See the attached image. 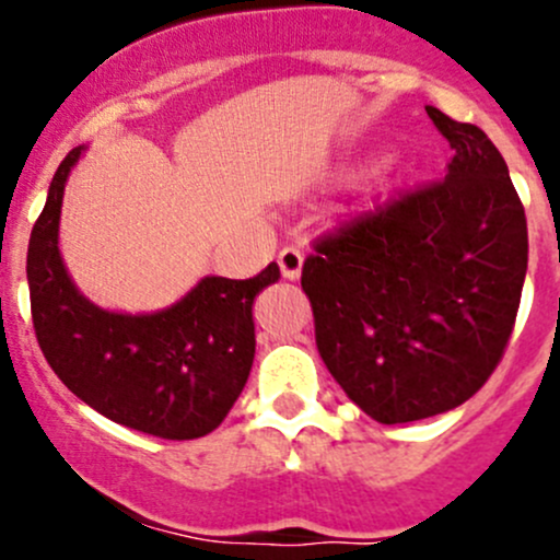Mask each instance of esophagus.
Instances as JSON below:
<instances>
[{
    "label": "esophagus",
    "instance_id": "esophagus-1",
    "mask_svg": "<svg viewBox=\"0 0 560 560\" xmlns=\"http://www.w3.org/2000/svg\"><path fill=\"white\" fill-rule=\"evenodd\" d=\"M279 268H281V276H284L287 281H295L298 276H301V268H303V252L295 246H284L279 252Z\"/></svg>",
    "mask_w": 560,
    "mask_h": 560
}]
</instances>
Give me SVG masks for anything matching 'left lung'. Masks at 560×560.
I'll list each match as a JSON object with an SVG mask.
<instances>
[{
    "instance_id": "obj_1",
    "label": "left lung",
    "mask_w": 560,
    "mask_h": 560,
    "mask_svg": "<svg viewBox=\"0 0 560 560\" xmlns=\"http://www.w3.org/2000/svg\"><path fill=\"white\" fill-rule=\"evenodd\" d=\"M425 110L453 149L444 180L322 238L301 276L327 371L382 425L444 415L488 382L528 268L504 156L474 124Z\"/></svg>"
}]
</instances>
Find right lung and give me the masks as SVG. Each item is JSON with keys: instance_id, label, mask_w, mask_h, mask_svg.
Listing matches in <instances>:
<instances>
[{"instance_id": "right-lung-1", "label": "right lung", "mask_w": 560, "mask_h": 560, "mask_svg": "<svg viewBox=\"0 0 560 560\" xmlns=\"http://www.w3.org/2000/svg\"><path fill=\"white\" fill-rule=\"evenodd\" d=\"M83 145L50 180L26 254L32 322L54 374L83 404L160 439H200L222 425L254 363V298L279 281L270 262L254 279L206 276L180 301L154 314L94 306L75 287L59 252L61 197Z\"/></svg>"}]
</instances>
